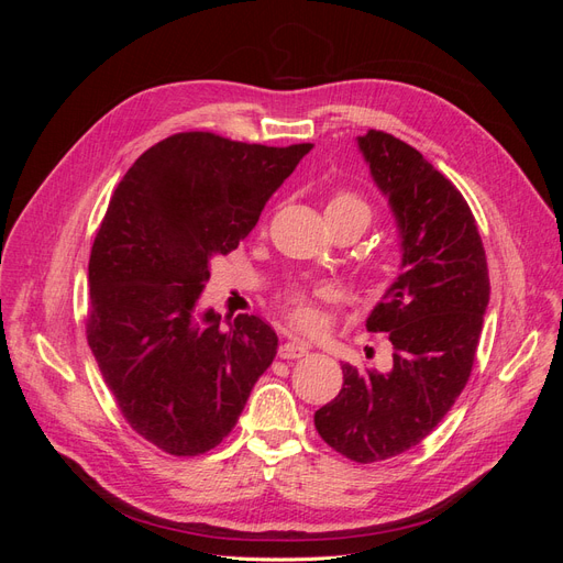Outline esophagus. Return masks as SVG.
<instances>
[{
  "label": "esophagus",
  "mask_w": 563,
  "mask_h": 563,
  "mask_svg": "<svg viewBox=\"0 0 563 563\" xmlns=\"http://www.w3.org/2000/svg\"><path fill=\"white\" fill-rule=\"evenodd\" d=\"M282 360H300V356H305L308 354V345L305 343H298V340H288V343H284V345H279V352H277Z\"/></svg>",
  "instance_id": "esophagus-1"
}]
</instances>
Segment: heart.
Here are the masks:
<instances>
[{
	"instance_id": "b5f03b06",
	"label": "heart",
	"mask_w": 563,
	"mask_h": 563,
	"mask_svg": "<svg viewBox=\"0 0 563 563\" xmlns=\"http://www.w3.org/2000/svg\"><path fill=\"white\" fill-rule=\"evenodd\" d=\"M329 218H347L354 220L362 230L368 225L371 209L368 203L352 190H335L327 201V220ZM335 291L331 286H300L294 284L282 291L279 302L284 314L291 319L300 329H314L319 323L321 300H333Z\"/></svg>"
}]
</instances>
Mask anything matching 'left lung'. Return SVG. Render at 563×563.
<instances>
[{
	"instance_id": "1",
	"label": "left lung",
	"mask_w": 563,
	"mask_h": 563,
	"mask_svg": "<svg viewBox=\"0 0 563 563\" xmlns=\"http://www.w3.org/2000/svg\"><path fill=\"white\" fill-rule=\"evenodd\" d=\"M401 236L399 277L366 319L387 333L389 371L343 364V389L314 413L327 444L354 463H380L428 437L465 389L488 308V265L457 187L385 131L356 139Z\"/></svg>"
}]
</instances>
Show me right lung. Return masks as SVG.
<instances>
[{"label": "right lung", "instance_id": "right-lung-1", "mask_svg": "<svg viewBox=\"0 0 563 563\" xmlns=\"http://www.w3.org/2000/svg\"><path fill=\"white\" fill-rule=\"evenodd\" d=\"M312 150L168 135L117 185L89 261L87 338L119 411L172 455L216 449L277 354L255 314L199 310L211 258L240 246Z\"/></svg>", "mask_w": 563, "mask_h": 563}]
</instances>
